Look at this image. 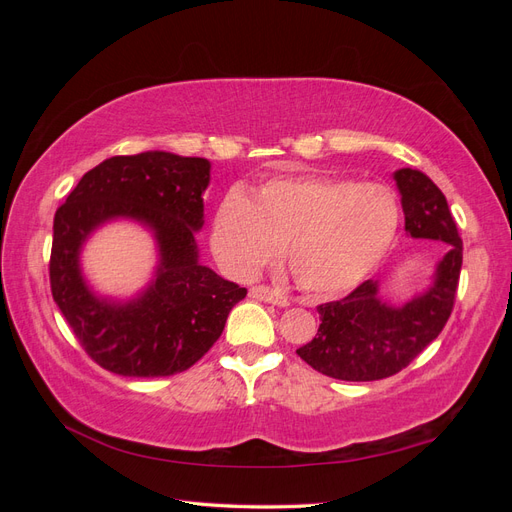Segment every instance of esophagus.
<instances>
[{
	"label": "esophagus",
	"mask_w": 512,
	"mask_h": 512,
	"mask_svg": "<svg viewBox=\"0 0 512 512\" xmlns=\"http://www.w3.org/2000/svg\"><path fill=\"white\" fill-rule=\"evenodd\" d=\"M250 297L258 299V301H267L271 305H277V307H286L290 301L284 292L280 290H273L269 286H252L250 288Z\"/></svg>",
	"instance_id": "esophagus-1"
}]
</instances>
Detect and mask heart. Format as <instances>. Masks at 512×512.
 I'll return each mask as SVG.
<instances>
[{
  "mask_svg": "<svg viewBox=\"0 0 512 512\" xmlns=\"http://www.w3.org/2000/svg\"><path fill=\"white\" fill-rule=\"evenodd\" d=\"M401 222L397 196L382 183L329 175L282 177L252 198L228 192L215 209L211 247L235 277H252L286 250L294 282L314 294L359 286L391 250Z\"/></svg>",
  "mask_w": 512,
  "mask_h": 512,
  "instance_id": "heart-1",
  "label": "heart"
}]
</instances>
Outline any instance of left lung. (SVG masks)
Instances as JSON below:
<instances>
[{"label":"left lung","instance_id":"obj_1","mask_svg":"<svg viewBox=\"0 0 512 512\" xmlns=\"http://www.w3.org/2000/svg\"><path fill=\"white\" fill-rule=\"evenodd\" d=\"M393 177L408 235L451 247L438 262L431 286L404 305L382 301L378 280L356 286L342 301L318 305L320 329L297 354L335 380L369 382L397 374L442 333L453 312L463 243L451 209L438 185L421 170L399 168Z\"/></svg>","mask_w":512,"mask_h":512}]
</instances>
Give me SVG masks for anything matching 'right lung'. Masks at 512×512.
I'll return each instance as SVG.
<instances>
[{"mask_svg": "<svg viewBox=\"0 0 512 512\" xmlns=\"http://www.w3.org/2000/svg\"><path fill=\"white\" fill-rule=\"evenodd\" d=\"M211 164L168 151L108 158L83 175L55 213L51 292L85 352L130 378L181 374L209 352L247 290L198 262ZM126 217L154 232L159 267L130 302L98 298L80 273V250L102 223Z\"/></svg>", "mask_w": 512, "mask_h": 512, "instance_id": "right-lung-1", "label": "right lung"}]
</instances>
